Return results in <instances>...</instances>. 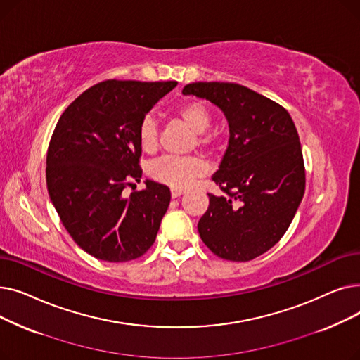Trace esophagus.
<instances>
[{"label":"esophagus","instance_id":"esophagus-1","mask_svg":"<svg viewBox=\"0 0 360 360\" xmlns=\"http://www.w3.org/2000/svg\"><path fill=\"white\" fill-rule=\"evenodd\" d=\"M184 194V191L182 190H170V195H172V198H178V197H181Z\"/></svg>","mask_w":360,"mask_h":360}]
</instances>
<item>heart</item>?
Returning a JSON list of instances; mask_svg holds the SVG:
<instances>
[{"label": "heart", "mask_w": 360, "mask_h": 360, "mask_svg": "<svg viewBox=\"0 0 360 360\" xmlns=\"http://www.w3.org/2000/svg\"><path fill=\"white\" fill-rule=\"evenodd\" d=\"M176 115L195 132L197 147L210 150L216 146L217 137L205 129L212 124V112L201 101L184 102ZM139 143L146 153H155L159 147V125L153 117H144L139 125ZM209 172V166L194 156H163L148 167V174L155 181L174 190L190 188L198 178Z\"/></svg>", "instance_id": "heart-1"}]
</instances>
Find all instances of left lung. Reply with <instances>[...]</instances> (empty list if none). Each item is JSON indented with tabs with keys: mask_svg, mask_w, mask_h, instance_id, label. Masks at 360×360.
I'll use <instances>...</instances> for the list:
<instances>
[{
	"mask_svg": "<svg viewBox=\"0 0 360 360\" xmlns=\"http://www.w3.org/2000/svg\"><path fill=\"white\" fill-rule=\"evenodd\" d=\"M184 94L210 101L229 124V146L212 179L198 233L209 250L229 261L267 252L290 226L305 193V165L289 112L236 83H191Z\"/></svg>",
	"mask_w": 360,
	"mask_h": 360,
	"instance_id": "obj_1",
	"label": "left lung"
}]
</instances>
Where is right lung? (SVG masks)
Here are the masks:
<instances>
[{
  "instance_id": "add662e5",
  "label": "right lung",
  "mask_w": 360,
  "mask_h": 360,
  "mask_svg": "<svg viewBox=\"0 0 360 360\" xmlns=\"http://www.w3.org/2000/svg\"><path fill=\"white\" fill-rule=\"evenodd\" d=\"M176 82L106 80L83 91L56 122L46 155V185L64 228L98 259L125 262L153 245L170 202L166 185L140 181L139 125Z\"/></svg>"
}]
</instances>
